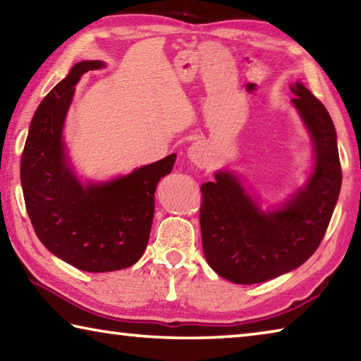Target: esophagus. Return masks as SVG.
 <instances>
[{
  "label": "esophagus",
  "instance_id": "esophagus-1",
  "mask_svg": "<svg viewBox=\"0 0 361 361\" xmlns=\"http://www.w3.org/2000/svg\"><path fill=\"white\" fill-rule=\"evenodd\" d=\"M188 156L192 162H202L205 159V148L200 143H194L191 148L188 149Z\"/></svg>",
  "mask_w": 361,
  "mask_h": 361
}]
</instances>
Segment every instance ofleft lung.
Here are the masks:
<instances>
[{
    "mask_svg": "<svg viewBox=\"0 0 361 361\" xmlns=\"http://www.w3.org/2000/svg\"><path fill=\"white\" fill-rule=\"evenodd\" d=\"M291 90L315 145V170L307 186L271 213H262L231 173L218 172L216 181L200 186L204 255L218 276L234 283L267 282L307 261L325 237L338 202L342 169L333 121L301 82Z\"/></svg>",
    "mask_w": 361,
    "mask_h": 361,
    "instance_id": "left-lung-1",
    "label": "left lung"
}]
</instances>
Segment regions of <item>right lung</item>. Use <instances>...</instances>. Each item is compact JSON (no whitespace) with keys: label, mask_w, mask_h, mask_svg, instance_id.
<instances>
[{"label":"right lung","mask_w":361,"mask_h":361,"mask_svg":"<svg viewBox=\"0 0 361 361\" xmlns=\"http://www.w3.org/2000/svg\"><path fill=\"white\" fill-rule=\"evenodd\" d=\"M99 60L73 66L42 102L22 152L20 181L33 229L49 252L85 272H111L142 258L154 216L159 180L172 172L175 154L103 185L82 188L66 166L62 127L84 73Z\"/></svg>","instance_id":"right-lung-1"}]
</instances>
